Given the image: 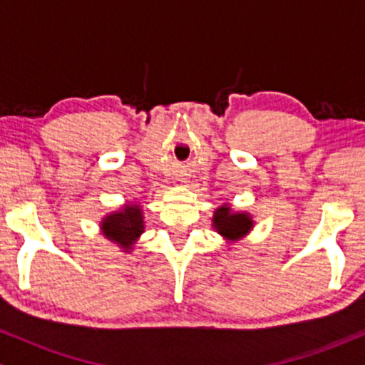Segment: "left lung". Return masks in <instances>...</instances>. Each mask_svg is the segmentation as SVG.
Returning a JSON list of instances; mask_svg holds the SVG:
<instances>
[{
	"instance_id": "obj_1",
	"label": "left lung",
	"mask_w": 365,
	"mask_h": 365,
	"mask_svg": "<svg viewBox=\"0 0 365 365\" xmlns=\"http://www.w3.org/2000/svg\"><path fill=\"white\" fill-rule=\"evenodd\" d=\"M212 228L225 238L226 244H233L249 235L254 228V220L250 212L233 211L230 204H221L212 215Z\"/></svg>"
}]
</instances>
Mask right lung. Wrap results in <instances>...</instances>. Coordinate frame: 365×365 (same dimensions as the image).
Returning <instances> with one entry per match:
<instances>
[{"label":"right lung","instance_id":"obj_1","mask_svg":"<svg viewBox=\"0 0 365 365\" xmlns=\"http://www.w3.org/2000/svg\"><path fill=\"white\" fill-rule=\"evenodd\" d=\"M99 228L108 240L118 245L125 254H130L145 232L142 206L137 202L123 204L116 211L108 212L99 223Z\"/></svg>","mask_w":365,"mask_h":365}]
</instances>
